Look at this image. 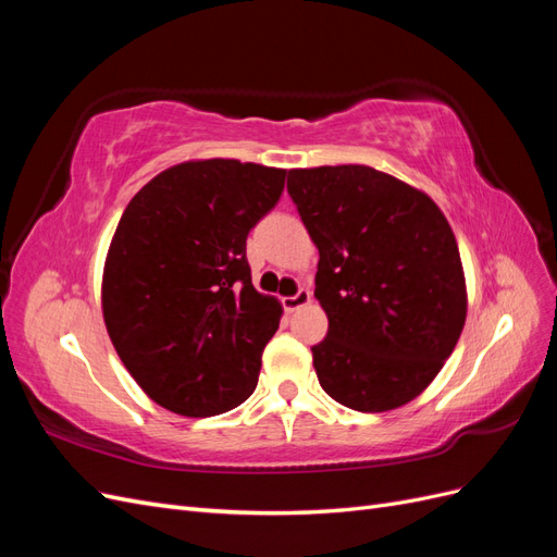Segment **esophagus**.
<instances>
[{
    "label": "esophagus",
    "instance_id": "obj_1",
    "mask_svg": "<svg viewBox=\"0 0 557 557\" xmlns=\"http://www.w3.org/2000/svg\"><path fill=\"white\" fill-rule=\"evenodd\" d=\"M307 305H311V293L309 290H299L293 297H283V309L288 311V313H295V311H299L301 307H307Z\"/></svg>",
    "mask_w": 557,
    "mask_h": 557
}]
</instances>
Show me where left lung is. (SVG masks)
Segmentation results:
<instances>
[{
    "mask_svg": "<svg viewBox=\"0 0 557 557\" xmlns=\"http://www.w3.org/2000/svg\"><path fill=\"white\" fill-rule=\"evenodd\" d=\"M320 260L327 336L311 348L323 391L362 413L393 411L442 372L467 318L458 242L434 199L367 164L288 172Z\"/></svg>",
    "mask_w": 557,
    "mask_h": 557,
    "instance_id": "left-lung-1",
    "label": "left lung"
}]
</instances>
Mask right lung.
<instances>
[{"label":"right lung","instance_id":"obj_1","mask_svg":"<svg viewBox=\"0 0 557 557\" xmlns=\"http://www.w3.org/2000/svg\"><path fill=\"white\" fill-rule=\"evenodd\" d=\"M283 183L276 166L185 160L123 211L104 260V325L132 379L166 411L207 418L256 391L283 307L252 288L246 237Z\"/></svg>","mask_w":557,"mask_h":557}]
</instances>
